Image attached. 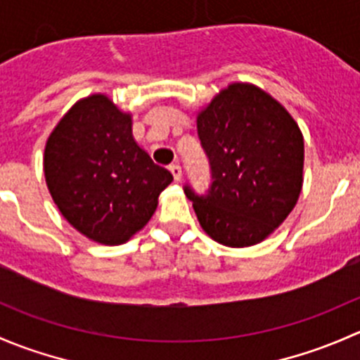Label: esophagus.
<instances>
[{
  "instance_id": "34e87169",
  "label": "esophagus",
  "mask_w": 360,
  "mask_h": 360,
  "mask_svg": "<svg viewBox=\"0 0 360 360\" xmlns=\"http://www.w3.org/2000/svg\"><path fill=\"white\" fill-rule=\"evenodd\" d=\"M169 170H170V172H172L174 181H181V176H183V170H181V167L177 165V163H174V165H170Z\"/></svg>"
}]
</instances>
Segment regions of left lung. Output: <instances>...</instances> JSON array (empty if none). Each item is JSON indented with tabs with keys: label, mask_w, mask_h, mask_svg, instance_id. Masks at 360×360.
Returning a JSON list of instances; mask_svg holds the SVG:
<instances>
[{
	"label": "left lung",
	"mask_w": 360,
	"mask_h": 360,
	"mask_svg": "<svg viewBox=\"0 0 360 360\" xmlns=\"http://www.w3.org/2000/svg\"><path fill=\"white\" fill-rule=\"evenodd\" d=\"M198 137L209 157V193H184L200 226L226 248H250L291 214L303 188L304 143L277 99L252 83H231L198 111Z\"/></svg>",
	"instance_id": "obj_1"
}]
</instances>
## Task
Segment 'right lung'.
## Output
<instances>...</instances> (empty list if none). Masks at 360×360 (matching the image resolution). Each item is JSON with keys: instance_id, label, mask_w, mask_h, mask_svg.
Segmentation results:
<instances>
[{"instance_id": "1", "label": "right lung", "mask_w": 360, "mask_h": 360, "mask_svg": "<svg viewBox=\"0 0 360 360\" xmlns=\"http://www.w3.org/2000/svg\"><path fill=\"white\" fill-rule=\"evenodd\" d=\"M43 170L64 219L90 240L120 245L143 230L172 174L132 136V115L104 94L72 104L49 136Z\"/></svg>"}]
</instances>
